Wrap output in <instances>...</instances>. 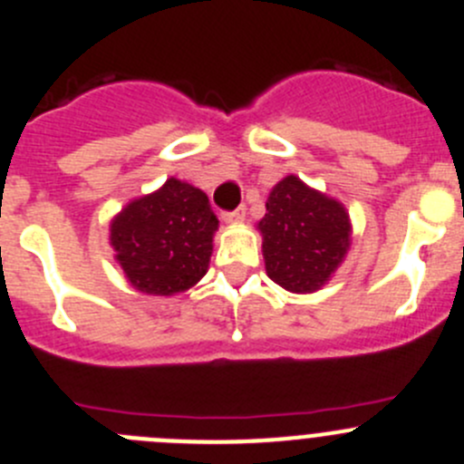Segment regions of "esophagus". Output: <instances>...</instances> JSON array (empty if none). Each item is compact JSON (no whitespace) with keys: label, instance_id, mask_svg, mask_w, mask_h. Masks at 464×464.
<instances>
[{"label":"esophagus","instance_id":"34e87169","mask_svg":"<svg viewBox=\"0 0 464 464\" xmlns=\"http://www.w3.org/2000/svg\"><path fill=\"white\" fill-rule=\"evenodd\" d=\"M246 215V208L245 206H240V208L231 210V213H224V222H242Z\"/></svg>","mask_w":464,"mask_h":464}]
</instances>
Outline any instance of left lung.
I'll return each mask as SVG.
<instances>
[{
  "label": "left lung",
  "mask_w": 464,
  "mask_h": 464,
  "mask_svg": "<svg viewBox=\"0 0 464 464\" xmlns=\"http://www.w3.org/2000/svg\"><path fill=\"white\" fill-rule=\"evenodd\" d=\"M265 206L258 228L267 276L290 292L319 290L349 249L346 210L296 177L278 181Z\"/></svg>",
  "instance_id": "8db88e82"
}]
</instances>
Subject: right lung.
<instances>
[{
    "mask_svg": "<svg viewBox=\"0 0 464 464\" xmlns=\"http://www.w3.org/2000/svg\"><path fill=\"white\" fill-rule=\"evenodd\" d=\"M218 218L208 197L169 179L154 195L131 201L111 224V245L129 283L169 296L195 285L208 269Z\"/></svg>",
    "mask_w": 464,
    "mask_h": 464,
    "instance_id": "right-lung-1",
    "label": "right lung"
}]
</instances>
